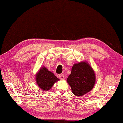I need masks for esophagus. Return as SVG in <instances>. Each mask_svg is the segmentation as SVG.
<instances>
[{"mask_svg":"<svg viewBox=\"0 0 123 123\" xmlns=\"http://www.w3.org/2000/svg\"><path fill=\"white\" fill-rule=\"evenodd\" d=\"M59 78L61 80H64V75L63 74H60L59 75Z\"/></svg>","mask_w":123,"mask_h":123,"instance_id":"esophagus-1","label":"esophagus"}]
</instances>
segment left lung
<instances>
[{"label":"left lung","instance_id":"left-lung-1","mask_svg":"<svg viewBox=\"0 0 123 123\" xmlns=\"http://www.w3.org/2000/svg\"><path fill=\"white\" fill-rule=\"evenodd\" d=\"M67 81L76 96H82L93 88L95 76L90 65L86 62H81L74 64Z\"/></svg>","mask_w":123,"mask_h":123}]
</instances>
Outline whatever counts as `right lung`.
Wrapping results in <instances>:
<instances>
[{"instance_id":"obj_1","label":"right lung","mask_w":123,"mask_h":123,"mask_svg":"<svg viewBox=\"0 0 123 123\" xmlns=\"http://www.w3.org/2000/svg\"><path fill=\"white\" fill-rule=\"evenodd\" d=\"M59 80V79L53 73L49 71L45 67L41 68L36 76L37 85L44 91L49 90L54 83Z\"/></svg>"}]
</instances>
